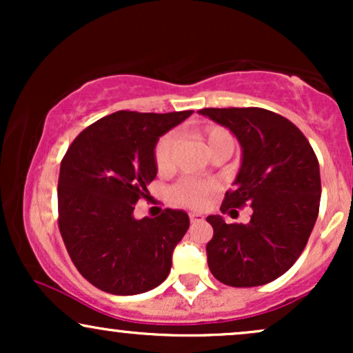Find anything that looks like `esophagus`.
<instances>
[{
    "label": "esophagus",
    "instance_id": "obj_1",
    "mask_svg": "<svg viewBox=\"0 0 353 353\" xmlns=\"http://www.w3.org/2000/svg\"><path fill=\"white\" fill-rule=\"evenodd\" d=\"M189 219H190V222H202L204 221V216H202V214H199V212H189Z\"/></svg>",
    "mask_w": 353,
    "mask_h": 353
}]
</instances>
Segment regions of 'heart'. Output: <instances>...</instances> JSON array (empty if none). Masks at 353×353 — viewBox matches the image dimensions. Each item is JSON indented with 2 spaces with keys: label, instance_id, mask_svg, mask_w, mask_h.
<instances>
[{
  "label": "heart",
  "instance_id": "b5f03b06",
  "mask_svg": "<svg viewBox=\"0 0 353 353\" xmlns=\"http://www.w3.org/2000/svg\"><path fill=\"white\" fill-rule=\"evenodd\" d=\"M201 139L204 141L209 154L219 151V149H230L234 151V137L228 129L221 125H210L201 134ZM177 149V136L176 132H165L159 137L154 148V164L159 171H168L172 165L174 154ZM216 185L209 181L194 179V177H185L172 185L171 199L176 204L188 205V208H199L209 199L210 194L214 192Z\"/></svg>",
  "mask_w": 353,
  "mask_h": 353
}]
</instances>
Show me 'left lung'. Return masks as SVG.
Wrapping results in <instances>:
<instances>
[{"mask_svg": "<svg viewBox=\"0 0 353 353\" xmlns=\"http://www.w3.org/2000/svg\"><path fill=\"white\" fill-rule=\"evenodd\" d=\"M199 114L225 125L242 148L241 169L234 189L225 192L222 214L252 208L249 224L208 217L214 229L205 247L209 269L225 285H264L295 264L317 221V156L297 125L267 109L204 108Z\"/></svg>", "mask_w": 353, "mask_h": 353, "instance_id": "1", "label": "left lung"}]
</instances>
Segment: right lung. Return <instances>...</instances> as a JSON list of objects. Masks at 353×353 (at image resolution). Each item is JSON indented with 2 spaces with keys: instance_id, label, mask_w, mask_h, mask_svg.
Masks as SVG:
<instances>
[{
  "instance_id": "1",
  "label": "right lung",
  "mask_w": 353,
  "mask_h": 353,
  "mask_svg": "<svg viewBox=\"0 0 353 353\" xmlns=\"http://www.w3.org/2000/svg\"><path fill=\"white\" fill-rule=\"evenodd\" d=\"M192 111H117L88 125L61 161L58 225L72 264L114 295L148 292L171 272L172 252L189 229L184 210L134 219L157 174L159 137Z\"/></svg>"
}]
</instances>
